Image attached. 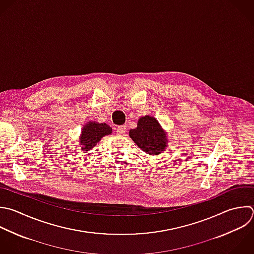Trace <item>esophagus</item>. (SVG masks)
<instances>
[{"mask_svg":"<svg viewBox=\"0 0 254 254\" xmlns=\"http://www.w3.org/2000/svg\"><path fill=\"white\" fill-rule=\"evenodd\" d=\"M116 132H117V135H119V136L125 135V133H126V126H119L116 129Z\"/></svg>","mask_w":254,"mask_h":254,"instance_id":"1","label":"esophagus"}]
</instances>
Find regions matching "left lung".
Segmentation results:
<instances>
[{
	"label": "left lung",
	"instance_id": "1",
	"mask_svg": "<svg viewBox=\"0 0 254 254\" xmlns=\"http://www.w3.org/2000/svg\"><path fill=\"white\" fill-rule=\"evenodd\" d=\"M129 136L148 155H159L168 147V133L153 116L140 117L137 127L129 131Z\"/></svg>",
	"mask_w": 254,
	"mask_h": 254
}]
</instances>
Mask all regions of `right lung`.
<instances>
[{
  "mask_svg": "<svg viewBox=\"0 0 254 254\" xmlns=\"http://www.w3.org/2000/svg\"><path fill=\"white\" fill-rule=\"evenodd\" d=\"M112 133V128L106 123H98L96 121H88L81 130L79 136V145L83 152L91 150L106 135Z\"/></svg>",
  "mask_w": 254,
  "mask_h": 254,
  "instance_id": "obj_1",
  "label": "right lung"
}]
</instances>
